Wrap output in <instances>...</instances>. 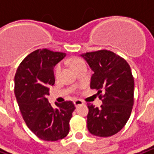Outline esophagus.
<instances>
[{
	"instance_id": "34e87169",
	"label": "esophagus",
	"mask_w": 154,
	"mask_h": 154,
	"mask_svg": "<svg viewBox=\"0 0 154 154\" xmlns=\"http://www.w3.org/2000/svg\"><path fill=\"white\" fill-rule=\"evenodd\" d=\"M83 104H84V102L81 101V100H75V101H74V105H75V107H78V106L83 105Z\"/></svg>"
}]
</instances>
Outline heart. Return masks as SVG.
Listing matches in <instances>:
<instances>
[{"label": "heart", "mask_w": 154, "mask_h": 154, "mask_svg": "<svg viewBox=\"0 0 154 154\" xmlns=\"http://www.w3.org/2000/svg\"><path fill=\"white\" fill-rule=\"evenodd\" d=\"M80 62H82L80 59H77V58H75V59H72L71 61H70V66L72 67V68H74L76 65L79 64ZM60 70H61V67L58 65L57 68H56V70H55V74H56V76H57L58 74H59V72H60Z\"/></svg>", "instance_id": "obj_1"}]
</instances>
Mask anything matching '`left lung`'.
Returning <instances> with one entry per match:
<instances>
[{"mask_svg": "<svg viewBox=\"0 0 154 154\" xmlns=\"http://www.w3.org/2000/svg\"><path fill=\"white\" fill-rule=\"evenodd\" d=\"M80 56L94 72L90 88L98 90V95L104 93L101 109L88 104V130L99 137L112 136L125 126L133 109L134 81L130 66L124 58L108 50Z\"/></svg>", "mask_w": 154, "mask_h": 154, "instance_id": "1", "label": "left lung"}]
</instances>
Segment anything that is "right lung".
Listing matches in <instances>:
<instances>
[{"label": "right lung", "mask_w": 154, "mask_h": 154, "mask_svg": "<svg viewBox=\"0 0 154 154\" xmlns=\"http://www.w3.org/2000/svg\"><path fill=\"white\" fill-rule=\"evenodd\" d=\"M66 54L47 49L36 50L25 57L14 77V94L24 121L36 136L56 141L70 131V120L75 106L72 102L55 103L46 98L55 83L53 69Z\"/></svg>", "instance_id": "right-lung-1"}]
</instances>
